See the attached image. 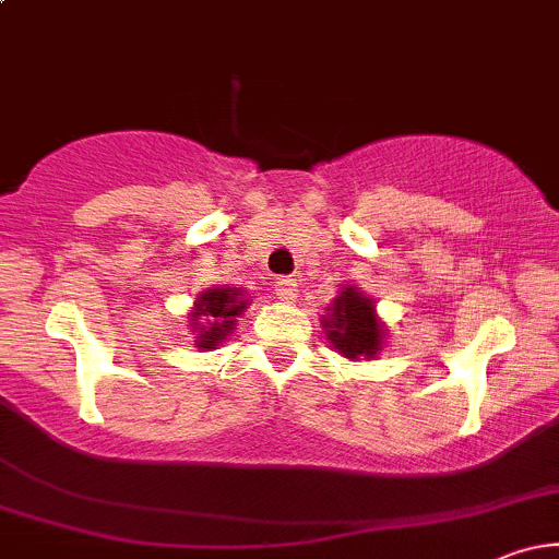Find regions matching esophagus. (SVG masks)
Returning a JSON list of instances; mask_svg holds the SVG:
<instances>
[{
    "label": "esophagus",
    "instance_id": "esophagus-1",
    "mask_svg": "<svg viewBox=\"0 0 559 559\" xmlns=\"http://www.w3.org/2000/svg\"><path fill=\"white\" fill-rule=\"evenodd\" d=\"M273 292L278 299L292 301L294 297H297V281H294L292 275H281V278L273 281Z\"/></svg>",
    "mask_w": 559,
    "mask_h": 559
}]
</instances>
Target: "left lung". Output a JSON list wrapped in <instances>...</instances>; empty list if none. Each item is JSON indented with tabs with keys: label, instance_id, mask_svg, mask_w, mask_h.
Listing matches in <instances>:
<instances>
[{
	"label": "left lung",
	"instance_id": "1",
	"mask_svg": "<svg viewBox=\"0 0 559 559\" xmlns=\"http://www.w3.org/2000/svg\"><path fill=\"white\" fill-rule=\"evenodd\" d=\"M331 344L349 360L373 357L381 344V325L376 320L373 301L365 299L355 288H346L333 301L331 318L325 320Z\"/></svg>",
	"mask_w": 559,
	"mask_h": 559
}]
</instances>
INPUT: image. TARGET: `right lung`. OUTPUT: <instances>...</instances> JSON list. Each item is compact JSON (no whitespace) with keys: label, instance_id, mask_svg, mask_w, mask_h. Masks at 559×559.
<instances>
[{"label":"right lung","instance_id":"right-lung-1","mask_svg":"<svg viewBox=\"0 0 559 559\" xmlns=\"http://www.w3.org/2000/svg\"><path fill=\"white\" fill-rule=\"evenodd\" d=\"M247 299L236 288H210L197 301V310L191 318L197 320L194 331H199L197 346L202 349H215L223 338L234 331L236 316H241Z\"/></svg>","mask_w":559,"mask_h":559}]
</instances>
